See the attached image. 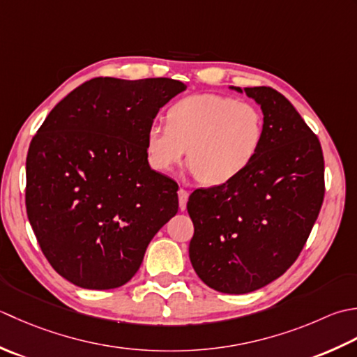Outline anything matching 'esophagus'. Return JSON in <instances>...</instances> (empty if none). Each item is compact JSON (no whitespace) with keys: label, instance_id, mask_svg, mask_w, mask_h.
I'll return each instance as SVG.
<instances>
[{"label":"esophagus","instance_id":"34e87169","mask_svg":"<svg viewBox=\"0 0 357 357\" xmlns=\"http://www.w3.org/2000/svg\"><path fill=\"white\" fill-rule=\"evenodd\" d=\"M178 206H180V211H185L186 209V202H188V197H189V192L186 191V189H178Z\"/></svg>","mask_w":357,"mask_h":357}]
</instances>
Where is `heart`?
<instances>
[{
  "mask_svg": "<svg viewBox=\"0 0 357 357\" xmlns=\"http://www.w3.org/2000/svg\"><path fill=\"white\" fill-rule=\"evenodd\" d=\"M166 123L144 132L149 166L169 174L188 162L203 185L219 186L238 177L264 143V115L248 101L220 93H194L169 106Z\"/></svg>",
  "mask_w": 357,
  "mask_h": 357,
  "instance_id": "heart-1",
  "label": "heart"
}]
</instances>
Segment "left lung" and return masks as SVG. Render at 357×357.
<instances>
[{"label": "left lung", "mask_w": 357, "mask_h": 357, "mask_svg": "<svg viewBox=\"0 0 357 357\" xmlns=\"http://www.w3.org/2000/svg\"><path fill=\"white\" fill-rule=\"evenodd\" d=\"M229 89L264 114V143L238 177L188 200L189 259L209 288L245 294L268 285L299 256L324 200V157L296 107L271 87Z\"/></svg>", "instance_id": "1"}]
</instances>
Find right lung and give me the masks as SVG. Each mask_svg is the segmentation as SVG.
Here are the masks:
<instances>
[{
	"mask_svg": "<svg viewBox=\"0 0 357 357\" xmlns=\"http://www.w3.org/2000/svg\"><path fill=\"white\" fill-rule=\"evenodd\" d=\"M185 89L172 78H92L32 138L27 217L49 264L74 285H125L152 237L177 214V183L151 169L144 132Z\"/></svg>",
	"mask_w": 357,
	"mask_h": 357,
	"instance_id": "add662e5",
	"label": "right lung"
}]
</instances>
